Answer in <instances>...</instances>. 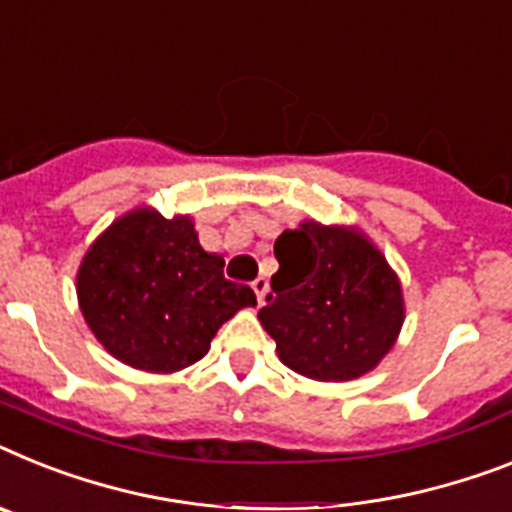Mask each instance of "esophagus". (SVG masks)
Here are the masks:
<instances>
[{
	"instance_id": "1",
	"label": "esophagus",
	"mask_w": 512,
	"mask_h": 512,
	"mask_svg": "<svg viewBox=\"0 0 512 512\" xmlns=\"http://www.w3.org/2000/svg\"><path fill=\"white\" fill-rule=\"evenodd\" d=\"M268 289H270V286H268V278H265V276H257L255 281H252V291H255V294H257V302H260V304L265 302V296H268Z\"/></svg>"
}]
</instances>
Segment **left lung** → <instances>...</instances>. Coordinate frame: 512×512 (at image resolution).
Here are the masks:
<instances>
[{
  "label": "left lung",
  "mask_w": 512,
  "mask_h": 512,
  "mask_svg": "<svg viewBox=\"0 0 512 512\" xmlns=\"http://www.w3.org/2000/svg\"><path fill=\"white\" fill-rule=\"evenodd\" d=\"M273 294L257 317L296 375L346 382L388 356L406 320L401 278L359 226L307 218L276 239Z\"/></svg>",
  "instance_id": "obj_1"
}]
</instances>
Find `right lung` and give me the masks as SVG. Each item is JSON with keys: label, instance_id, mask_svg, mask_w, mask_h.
I'll return each instance as SVG.
<instances>
[{"label": "right lung", "instance_id": "1", "mask_svg": "<svg viewBox=\"0 0 512 512\" xmlns=\"http://www.w3.org/2000/svg\"><path fill=\"white\" fill-rule=\"evenodd\" d=\"M77 304L114 359L153 375L200 362L223 322L255 307V291L223 278L192 216L140 205L96 236L77 268Z\"/></svg>", "mask_w": 512, "mask_h": 512}]
</instances>
